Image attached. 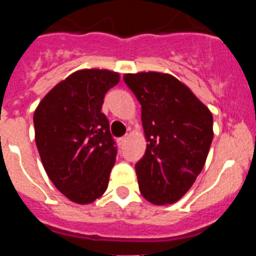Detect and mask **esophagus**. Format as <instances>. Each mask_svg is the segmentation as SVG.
Segmentation results:
<instances>
[{
  "label": "esophagus",
  "instance_id": "esophagus-1",
  "mask_svg": "<svg viewBox=\"0 0 256 256\" xmlns=\"http://www.w3.org/2000/svg\"><path fill=\"white\" fill-rule=\"evenodd\" d=\"M126 136H124V137H120V138H118V144H119V146H123L124 144H126Z\"/></svg>",
  "mask_w": 256,
  "mask_h": 256
}]
</instances>
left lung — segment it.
Masks as SVG:
<instances>
[{
    "mask_svg": "<svg viewBox=\"0 0 256 256\" xmlns=\"http://www.w3.org/2000/svg\"><path fill=\"white\" fill-rule=\"evenodd\" d=\"M123 79L141 104L148 142L134 166L140 191L155 205L173 204L204 168L212 141V112L170 74L148 72Z\"/></svg>",
    "mask_w": 256,
    "mask_h": 256,
    "instance_id": "left-lung-1",
    "label": "left lung"
}]
</instances>
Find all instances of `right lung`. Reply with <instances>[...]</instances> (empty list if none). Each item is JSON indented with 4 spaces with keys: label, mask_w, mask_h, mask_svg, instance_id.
Returning <instances> with one entry per match:
<instances>
[{
    "label": "right lung",
    "mask_w": 256,
    "mask_h": 256,
    "mask_svg": "<svg viewBox=\"0 0 256 256\" xmlns=\"http://www.w3.org/2000/svg\"><path fill=\"white\" fill-rule=\"evenodd\" d=\"M119 79L110 70H78L52 88L36 108V144L44 170L56 188L76 204H91L108 188L116 146L101 108L105 94Z\"/></svg>",
    "instance_id": "add662e5"
}]
</instances>
